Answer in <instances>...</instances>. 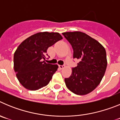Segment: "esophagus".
<instances>
[{"label":"esophagus","instance_id":"1","mask_svg":"<svg viewBox=\"0 0 120 120\" xmlns=\"http://www.w3.org/2000/svg\"><path fill=\"white\" fill-rule=\"evenodd\" d=\"M64 65H59V67L60 68H61V69H62V68H64Z\"/></svg>","mask_w":120,"mask_h":120}]
</instances>
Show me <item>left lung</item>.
<instances>
[{
  "mask_svg": "<svg viewBox=\"0 0 120 120\" xmlns=\"http://www.w3.org/2000/svg\"><path fill=\"white\" fill-rule=\"evenodd\" d=\"M73 49V58L80 62L72 68L65 85L73 93L85 95L100 83L107 67L105 49L97 40L81 32L62 33Z\"/></svg>",
  "mask_w": 120,
  "mask_h": 120,
  "instance_id": "8db88e82",
  "label": "left lung"
}]
</instances>
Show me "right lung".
Here are the masks:
<instances>
[{
    "instance_id": "obj_1",
    "label": "right lung",
    "mask_w": 120,
    "mask_h": 120,
    "mask_svg": "<svg viewBox=\"0 0 120 120\" xmlns=\"http://www.w3.org/2000/svg\"><path fill=\"white\" fill-rule=\"evenodd\" d=\"M62 39L58 32H39L23 41L14 55V68L20 83L35 91L49 83L58 66L45 62L48 48Z\"/></svg>"
}]
</instances>
